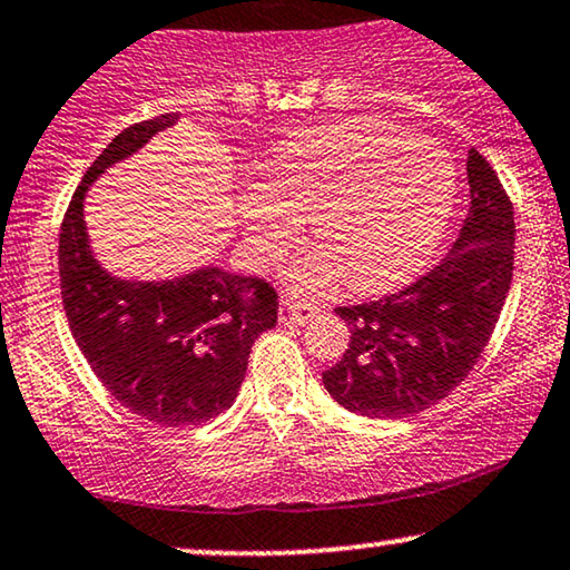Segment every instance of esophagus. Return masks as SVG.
I'll return each instance as SVG.
<instances>
[{
	"label": "esophagus",
	"mask_w": 570,
	"mask_h": 570,
	"mask_svg": "<svg viewBox=\"0 0 570 570\" xmlns=\"http://www.w3.org/2000/svg\"><path fill=\"white\" fill-rule=\"evenodd\" d=\"M318 313L321 307L309 305V302H302V299H292V297H284L278 305V321L284 323V326H305V323L313 321Z\"/></svg>",
	"instance_id": "1"
}]
</instances>
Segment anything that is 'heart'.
Listing matches in <instances>:
<instances>
[{
  "label": "heart",
  "instance_id": "b5f03b06",
  "mask_svg": "<svg viewBox=\"0 0 570 570\" xmlns=\"http://www.w3.org/2000/svg\"><path fill=\"white\" fill-rule=\"evenodd\" d=\"M446 149L376 118L338 120L292 136L268 163V184L242 197L249 247L273 261L313 215L321 247L289 265L297 292L347 278L355 292H386L415 276L442 242L455 207Z\"/></svg>",
  "mask_w": 570,
  "mask_h": 570
}]
</instances>
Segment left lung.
<instances>
[{"label": "left lung", "mask_w": 570, "mask_h": 570, "mask_svg": "<svg viewBox=\"0 0 570 570\" xmlns=\"http://www.w3.org/2000/svg\"><path fill=\"white\" fill-rule=\"evenodd\" d=\"M465 170L471 207L450 255L397 294L336 307L350 344L323 386L350 413L407 417L436 405L471 373L500 321L513 281V205L476 149Z\"/></svg>", "instance_id": "left-lung-1"}]
</instances>
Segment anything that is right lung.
Segmentation results:
<instances>
[{
	"mask_svg": "<svg viewBox=\"0 0 570 570\" xmlns=\"http://www.w3.org/2000/svg\"><path fill=\"white\" fill-rule=\"evenodd\" d=\"M181 115L120 131L86 170L60 228L70 334L107 392L157 426H199L234 405L255 338L276 326L278 297L255 276L202 265L176 278H120L97 261L83 220L91 184Z\"/></svg>",
	"mask_w": 570,
	"mask_h": 570,
	"instance_id": "right-lung-1",
	"label": "right lung"
}]
</instances>
